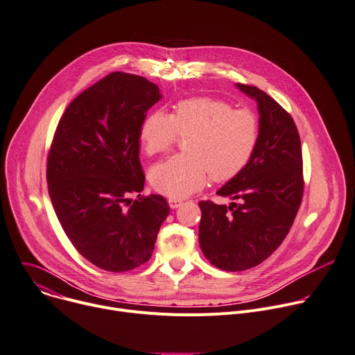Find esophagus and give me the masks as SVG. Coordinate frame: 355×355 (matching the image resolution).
<instances>
[{"label":"esophagus","instance_id":"34e87169","mask_svg":"<svg viewBox=\"0 0 355 355\" xmlns=\"http://www.w3.org/2000/svg\"><path fill=\"white\" fill-rule=\"evenodd\" d=\"M169 206L172 207V209H176V207H179L180 205H182V199H178V198H169Z\"/></svg>","mask_w":355,"mask_h":355}]
</instances>
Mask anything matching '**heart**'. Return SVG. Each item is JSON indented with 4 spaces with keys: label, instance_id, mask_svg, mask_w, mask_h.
Instances as JSON below:
<instances>
[{
    "label": "heart",
    "instance_id": "heart-1",
    "mask_svg": "<svg viewBox=\"0 0 355 355\" xmlns=\"http://www.w3.org/2000/svg\"><path fill=\"white\" fill-rule=\"evenodd\" d=\"M179 136L187 155L156 165L150 180L159 192L184 198L211 179L226 182L250 162L259 141V122L248 109H234L214 98H190L175 105L172 115L157 111L141 126V142L149 155L169 152Z\"/></svg>",
    "mask_w": 355,
    "mask_h": 355
}]
</instances>
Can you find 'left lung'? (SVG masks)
I'll return each mask as SVG.
<instances>
[{"instance_id":"left-lung-1","label":"left lung","mask_w":355,"mask_h":355,"mask_svg":"<svg viewBox=\"0 0 355 355\" xmlns=\"http://www.w3.org/2000/svg\"><path fill=\"white\" fill-rule=\"evenodd\" d=\"M237 88L257 102V146L248 166L217 190L233 200L230 206L199 203L200 249L213 266L226 271L256 267L277 250L304 190L302 142L291 115L264 91L244 84Z\"/></svg>"}]
</instances>
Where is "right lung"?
Wrapping results in <instances>:
<instances>
[{
  "mask_svg": "<svg viewBox=\"0 0 355 355\" xmlns=\"http://www.w3.org/2000/svg\"><path fill=\"white\" fill-rule=\"evenodd\" d=\"M160 96L144 76L111 72L68 105L53 135L46 162L53 210L78 253L106 271L146 263L171 210L160 195L141 196V126ZM133 193L140 199L131 205Z\"/></svg>",
  "mask_w": 355,
  "mask_h": 355,
  "instance_id": "right-lung-1",
  "label": "right lung"
}]
</instances>
